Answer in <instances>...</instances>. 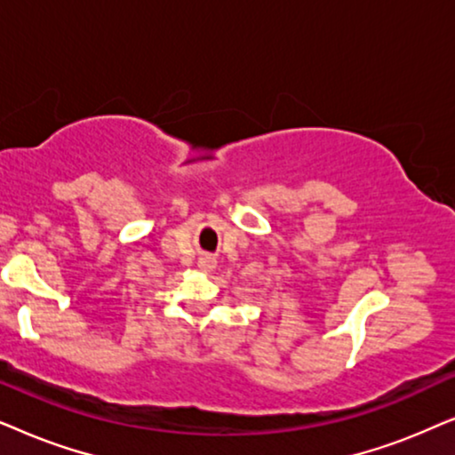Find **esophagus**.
<instances>
[{
    "label": "esophagus",
    "instance_id": "esophagus-1",
    "mask_svg": "<svg viewBox=\"0 0 455 455\" xmlns=\"http://www.w3.org/2000/svg\"><path fill=\"white\" fill-rule=\"evenodd\" d=\"M199 266H202V268H205V270H212L216 266V258L210 256V253H204V256L199 258Z\"/></svg>",
    "mask_w": 455,
    "mask_h": 455
}]
</instances>
